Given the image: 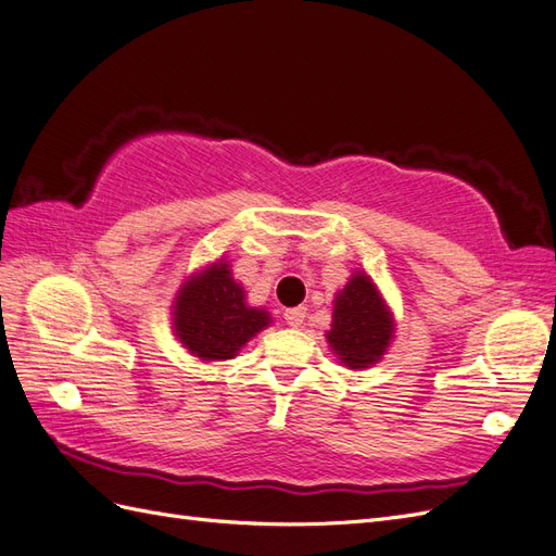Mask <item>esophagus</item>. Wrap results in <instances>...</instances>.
I'll use <instances>...</instances> for the list:
<instances>
[{"label":"esophagus","instance_id":"34e87169","mask_svg":"<svg viewBox=\"0 0 556 556\" xmlns=\"http://www.w3.org/2000/svg\"><path fill=\"white\" fill-rule=\"evenodd\" d=\"M304 319H306V308L285 311V323H288L290 327H301V325H304Z\"/></svg>","mask_w":556,"mask_h":556}]
</instances>
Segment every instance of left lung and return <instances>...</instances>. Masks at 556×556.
Instances as JSON below:
<instances>
[{"label": "left lung", "mask_w": 556, "mask_h": 556, "mask_svg": "<svg viewBox=\"0 0 556 556\" xmlns=\"http://www.w3.org/2000/svg\"><path fill=\"white\" fill-rule=\"evenodd\" d=\"M392 333V315L371 278L352 276L333 301V325L327 333L331 350L345 366L366 368L384 355Z\"/></svg>", "instance_id": "8db88e82"}]
</instances>
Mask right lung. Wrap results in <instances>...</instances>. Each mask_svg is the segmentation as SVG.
<instances>
[{
	"instance_id": "obj_1",
	"label": "right lung",
	"mask_w": 556,
	"mask_h": 556,
	"mask_svg": "<svg viewBox=\"0 0 556 556\" xmlns=\"http://www.w3.org/2000/svg\"><path fill=\"white\" fill-rule=\"evenodd\" d=\"M174 315L180 343L206 362L231 359L268 325L266 311L245 306L241 285L223 262L182 285Z\"/></svg>"
}]
</instances>
